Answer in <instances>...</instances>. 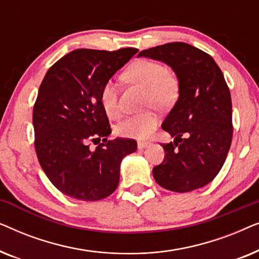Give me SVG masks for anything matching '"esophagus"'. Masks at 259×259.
I'll list each match as a JSON object with an SVG mask.
<instances>
[{
  "label": "esophagus",
  "instance_id": "34e87169",
  "mask_svg": "<svg viewBox=\"0 0 259 259\" xmlns=\"http://www.w3.org/2000/svg\"><path fill=\"white\" fill-rule=\"evenodd\" d=\"M148 146H150V143H147V141H138V148L139 150H145Z\"/></svg>",
  "mask_w": 259,
  "mask_h": 259
}]
</instances>
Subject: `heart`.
Here are the masks:
<instances>
[{
  "label": "heart",
  "mask_w": 259,
  "mask_h": 259,
  "mask_svg": "<svg viewBox=\"0 0 259 259\" xmlns=\"http://www.w3.org/2000/svg\"><path fill=\"white\" fill-rule=\"evenodd\" d=\"M125 75L131 82L146 88L145 102L159 109L167 108L177 100L179 82L175 74L169 73L160 62L141 59L127 68ZM102 108L109 118L116 119L121 115L119 104V86L113 79L104 83L100 92ZM158 125V116L153 112H145L131 115L116 126V133L121 137L145 139Z\"/></svg>",
  "instance_id": "heart-1"
}]
</instances>
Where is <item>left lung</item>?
<instances>
[{"label":"left lung","mask_w":259,"mask_h":259,"mask_svg":"<svg viewBox=\"0 0 259 259\" xmlns=\"http://www.w3.org/2000/svg\"><path fill=\"white\" fill-rule=\"evenodd\" d=\"M138 56L166 63L179 82L178 100L161 125L175 140L162 144L164 161L152 171L155 182L179 193L207 185L224 165L233 133L231 94L221 68L184 42L145 49Z\"/></svg>","instance_id":"left-lung-1"}]
</instances>
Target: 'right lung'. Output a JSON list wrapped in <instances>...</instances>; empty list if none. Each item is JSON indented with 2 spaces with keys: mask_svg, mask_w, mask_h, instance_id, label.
Returning a JSON list of instances; mask_svg holds the SVG:
<instances>
[{
  "mask_svg": "<svg viewBox=\"0 0 259 259\" xmlns=\"http://www.w3.org/2000/svg\"><path fill=\"white\" fill-rule=\"evenodd\" d=\"M137 53L76 49L42 80L33 109L35 151L46 176L66 196L84 201L108 197L118 187L121 160L137 151L133 139L107 140L112 131L100 102L104 83ZM101 137L92 150L89 143Z\"/></svg>",
  "mask_w": 259,
  "mask_h": 259,
  "instance_id": "add662e5",
  "label": "right lung"
}]
</instances>
